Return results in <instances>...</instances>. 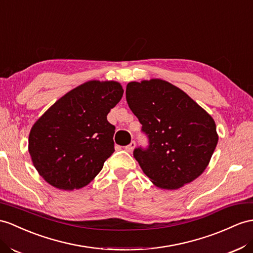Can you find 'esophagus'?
<instances>
[{
  "instance_id": "34e87169",
  "label": "esophagus",
  "mask_w": 253,
  "mask_h": 253,
  "mask_svg": "<svg viewBox=\"0 0 253 253\" xmlns=\"http://www.w3.org/2000/svg\"><path fill=\"white\" fill-rule=\"evenodd\" d=\"M134 147H135V142H134V141H131L130 144L125 146V151H127L128 153H132V151L134 150Z\"/></svg>"
}]
</instances>
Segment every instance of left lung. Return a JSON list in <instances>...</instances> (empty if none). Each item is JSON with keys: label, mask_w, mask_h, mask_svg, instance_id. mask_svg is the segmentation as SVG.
Listing matches in <instances>:
<instances>
[{"label": "left lung", "mask_w": 253, "mask_h": 253, "mask_svg": "<svg viewBox=\"0 0 253 253\" xmlns=\"http://www.w3.org/2000/svg\"><path fill=\"white\" fill-rule=\"evenodd\" d=\"M126 100L150 145L133 157L151 182L174 190L204 172L218 143L215 121L184 90L161 79L129 82Z\"/></svg>", "instance_id": "8db88e82"}]
</instances>
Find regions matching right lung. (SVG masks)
<instances>
[{
    "label": "right lung",
    "mask_w": 253,
    "mask_h": 253,
    "mask_svg": "<svg viewBox=\"0 0 253 253\" xmlns=\"http://www.w3.org/2000/svg\"><path fill=\"white\" fill-rule=\"evenodd\" d=\"M116 81L90 80L55 101L31 128L29 153L40 175L61 190L80 189L114 152L107 115L122 99Z\"/></svg>",
    "instance_id": "right-lung-1"
}]
</instances>
